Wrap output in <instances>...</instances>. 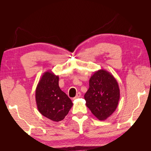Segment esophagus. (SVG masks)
Wrapping results in <instances>:
<instances>
[{
    "label": "esophagus",
    "instance_id": "obj_1",
    "mask_svg": "<svg viewBox=\"0 0 151 151\" xmlns=\"http://www.w3.org/2000/svg\"><path fill=\"white\" fill-rule=\"evenodd\" d=\"M81 93L80 92H78V93H77V94H76V97H75V98H74V99L80 98V97H81Z\"/></svg>",
    "mask_w": 151,
    "mask_h": 151
}]
</instances>
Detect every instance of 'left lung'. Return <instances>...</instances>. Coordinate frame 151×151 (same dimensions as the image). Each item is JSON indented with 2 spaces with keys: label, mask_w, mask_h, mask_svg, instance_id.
<instances>
[{
  "label": "left lung",
  "mask_w": 151,
  "mask_h": 151,
  "mask_svg": "<svg viewBox=\"0 0 151 151\" xmlns=\"http://www.w3.org/2000/svg\"><path fill=\"white\" fill-rule=\"evenodd\" d=\"M116 80L109 72L96 71L89 79V88L84 94L86 106L99 120L110 116L116 110L120 99Z\"/></svg>",
  "instance_id": "1"
}]
</instances>
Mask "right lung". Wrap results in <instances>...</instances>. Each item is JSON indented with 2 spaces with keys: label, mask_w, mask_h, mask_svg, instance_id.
Returning a JSON list of instances; mask_svg holds the SVG:
<instances>
[{
  "label": "right lung",
  "mask_w": 151,
  "mask_h": 151,
  "mask_svg": "<svg viewBox=\"0 0 151 151\" xmlns=\"http://www.w3.org/2000/svg\"><path fill=\"white\" fill-rule=\"evenodd\" d=\"M58 76L51 70L45 72L35 91L37 108L42 115L53 122L64 119L73 103L58 86Z\"/></svg>",
  "instance_id": "obj_1"
}]
</instances>
